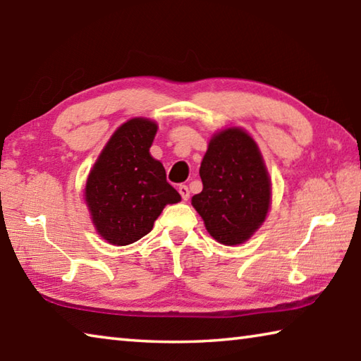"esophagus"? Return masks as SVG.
I'll list each match as a JSON object with an SVG mask.
<instances>
[{
  "label": "esophagus",
  "mask_w": 361,
  "mask_h": 361,
  "mask_svg": "<svg viewBox=\"0 0 361 361\" xmlns=\"http://www.w3.org/2000/svg\"><path fill=\"white\" fill-rule=\"evenodd\" d=\"M178 192H180L183 200H188L189 199V189H188L186 185H180L178 186Z\"/></svg>",
  "instance_id": "obj_1"
}]
</instances>
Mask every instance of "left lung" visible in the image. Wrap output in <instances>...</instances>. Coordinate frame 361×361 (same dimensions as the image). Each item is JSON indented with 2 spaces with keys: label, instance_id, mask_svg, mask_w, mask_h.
Wrapping results in <instances>:
<instances>
[{
  "label": "left lung",
  "instance_id": "left-lung-1",
  "mask_svg": "<svg viewBox=\"0 0 361 361\" xmlns=\"http://www.w3.org/2000/svg\"><path fill=\"white\" fill-rule=\"evenodd\" d=\"M204 189L191 205L205 229L223 245L247 242L271 209L272 183L261 151L242 127H226L212 135L200 162Z\"/></svg>",
  "mask_w": 361,
  "mask_h": 361
}]
</instances>
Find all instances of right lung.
I'll list each match as a JSON object with an SVG mask.
<instances>
[{"mask_svg": "<svg viewBox=\"0 0 361 361\" xmlns=\"http://www.w3.org/2000/svg\"><path fill=\"white\" fill-rule=\"evenodd\" d=\"M157 124L132 118L114 130L90 169L84 200L99 234L111 245H129L151 232L164 207L181 195L166 180L149 148Z\"/></svg>", "mask_w": 361, "mask_h": 361, "instance_id": "obj_1", "label": "right lung"}]
</instances>
